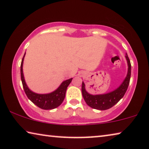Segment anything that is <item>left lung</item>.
Here are the masks:
<instances>
[{
  "label": "left lung",
  "instance_id": "1",
  "mask_svg": "<svg viewBox=\"0 0 149 149\" xmlns=\"http://www.w3.org/2000/svg\"><path fill=\"white\" fill-rule=\"evenodd\" d=\"M126 58L128 66V74L121 85L113 91L106 94L91 95L85 90V83H82V95L89 106L99 110H105L113 107L124 97L130 83L131 76V64L127 54Z\"/></svg>",
  "mask_w": 149,
  "mask_h": 149
}]
</instances>
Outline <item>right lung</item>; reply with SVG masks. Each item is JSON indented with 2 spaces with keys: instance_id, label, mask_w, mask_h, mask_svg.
Listing matches in <instances>:
<instances>
[{
  "instance_id": "right-lung-1",
  "label": "right lung",
  "mask_w": 149,
  "mask_h": 149,
  "mask_svg": "<svg viewBox=\"0 0 149 149\" xmlns=\"http://www.w3.org/2000/svg\"><path fill=\"white\" fill-rule=\"evenodd\" d=\"M25 53L23 56L22 61L21 64V78L22 81L23 87L24 89L25 93L27 96L29 100H31L34 104L38 107L43 109H52L56 108L61 103L63 102L65 97L66 91L67 89L68 86L72 81V79L66 80L63 81L60 87L54 91L48 94H38L33 91H31L25 83L24 76L23 72V63L24 60Z\"/></svg>"
}]
</instances>
